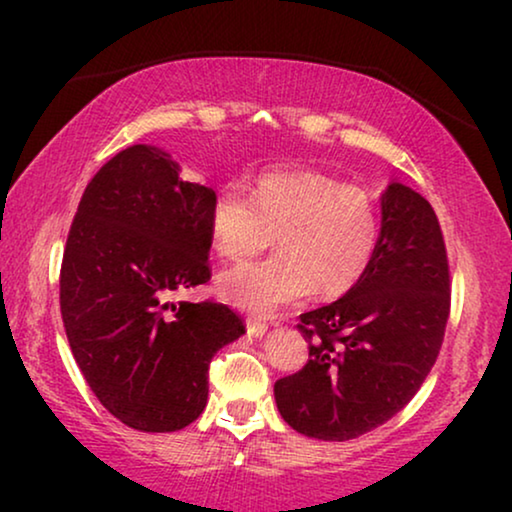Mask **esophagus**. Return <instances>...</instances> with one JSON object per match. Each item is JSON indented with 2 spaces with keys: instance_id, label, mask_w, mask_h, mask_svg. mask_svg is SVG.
Returning <instances> with one entry per match:
<instances>
[{
  "instance_id": "esophagus-1",
  "label": "esophagus",
  "mask_w": 512,
  "mask_h": 512,
  "mask_svg": "<svg viewBox=\"0 0 512 512\" xmlns=\"http://www.w3.org/2000/svg\"><path fill=\"white\" fill-rule=\"evenodd\" d=\"M247 331L251 335H256V338H261L268 331V324H265L263 319H256V317H247Z\"/></svg>"
}]
</instances>
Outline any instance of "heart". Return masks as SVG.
I'll use <instances>...</instances> for the list:
<instances>
[{"mask_svg": "<svg viewBox=\"0 0 512 512\" xmlns=\"http://www.w3.org/2000/svg\"><path fill=\"white\" fill-rule=\"evenodd\" d=\"M279 254L223 272L230 305L268 314L317 291L340 296L366 277L382 240V214L368 188L314 170L258 172L249 193L223 186L209 207V240L230 263L270 247Z\"/></svg>", "mask_w": 512, "mask_h": 512, "instance_id": "b5f03b06", "label": "heart"}]
</instances>
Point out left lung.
<instances>
[{
	"label": "left lung",
	"mask_w": 512,
	"mask_h": 512,
	"mask_svg": "<svg viewBox=\"0 0 512 512\" xmlns=\"http://www.w3.org/2000/svg\"><path fill=\"white\" fill-rule=\"evenodd\" d=\"M450 263L438 216L391 184L382 240L354 289L300 314L310 359L275 382L284 422L319 440H352L401 412L438 359L450 317Z\"/></svg>",
	"instance_id": "1"
}]
</instances>
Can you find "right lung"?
I'll return each mask as SVG.
<instances>
[{
    "label": "right lung",
    "instance_id": "add662e5",
    "mask_svg": "<svg viewBox=\"0 0 512 512\" xmlns=\"http://www.w3.org/2000/svg\"><path fill=\"white\" fill-rule=\"evenodd\" d=\"M214 191L179 177L170 156L130 146L81 195L60 268V312L88 387L137 431H179L207 405L209 363L240 338L228 305H170L207 284Z\"/></svg>",
    "mask_w": 512,
    "mask_h": 512
}]
</instances>
